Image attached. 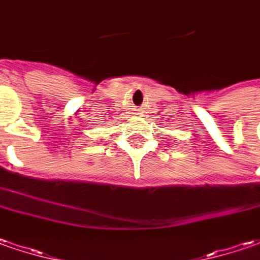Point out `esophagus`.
<instances>
[{
	"label": "esophagus",
	"instance_id": "34e87169",
	"mask_svg": "<svg viewBox=\"0 0 260 260\" xmlns=\"http://www.w3.org/2000/svg\"><path fill=\"white\" fill-rule=\"evenodd\" d=\"M135 111H137V115H138V114H141V112H142V109H141V108H137Z\"/></svg>",
	"mask_w": 260,
	"mask_h": 260
}]
</instances>
